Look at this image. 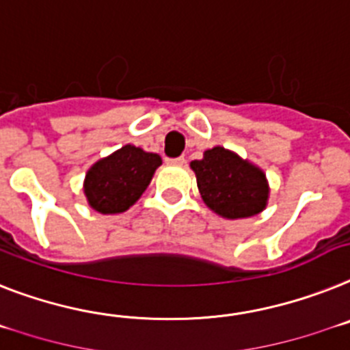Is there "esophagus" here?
Wrapping results in <instances>:
<instances>
[{
    "mask_svg": "<svg viewBox=\"0 0 350 350\" xmlns=\"http://www.w3.org/2000/svg\"><path fill=\"white\" fill-rule=\"evenodd\" d=\"M167 163H170V165H183V163H185V158H183V157L167 158Z\"/></svg>",
    "mask_w": 350,
    "mask_h": 350,
    "instance_id": "esophagus-1",
    "label": "esophagus"
}]
</instances>
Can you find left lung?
<instances>
[{
	"label": "left lung",
	"instance_id": "1",
	"mask_svg": "<svg viewBox=\"0 0 350 350\" xmlns=\"http://www.w3.org/2000/svg\"><path fill=\"white\" fill-rule=\"evenodd\" d=\"M198 189L210 210L224 219H247L265 210L269 183L265 172L228 149H208L190 161Z\"/></svg>",
	"mask_w": 350,
	"mask_h": 350
}]
</instances>
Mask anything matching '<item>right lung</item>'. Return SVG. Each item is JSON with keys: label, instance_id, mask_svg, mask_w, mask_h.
<instances>
[{"label": "right lung", "instance_id": "obj_1", "mask_svg": "<svg viewBox=\"0 0 350 350\" xmlns=\"http://www.w3.org/2000/svg\"><path fill=\"white\" fill-rule=\"evenodd\" d=\"M160 165L158 154L131 144L96 161L85 176L83 185L90 208L103 215L126 211L139 201Z\"/></svg>", "mask_w": 350, "mask_h": 350}]
</instances>
